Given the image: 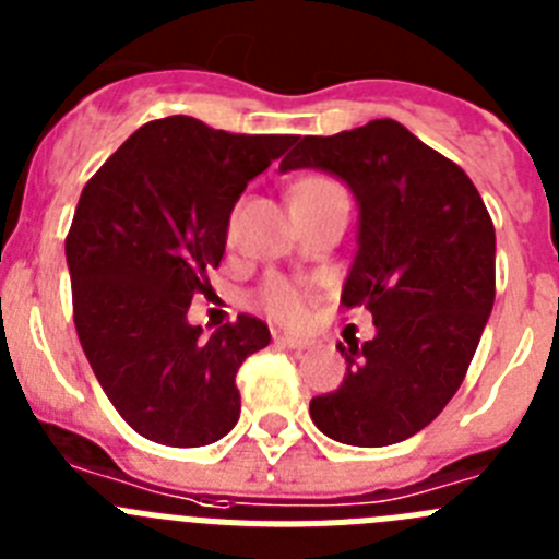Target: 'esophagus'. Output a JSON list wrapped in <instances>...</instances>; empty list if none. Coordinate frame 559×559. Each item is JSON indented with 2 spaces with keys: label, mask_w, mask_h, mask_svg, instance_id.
Returning <instances> with one entry per match:
<instances>
[{
  "label": "esophagus",
  "mask_w": 559,
  "mask_h": 559,
  "mask_svg": "<svg viewBox=\"0 0 559 559\" xmlns=\"http://www.w3.org/2000/svg\"><path fill=\"white\" fill-rule=\"evenodd\" d=\"M274 341H276V344H283V347H290V349L308 347V341L299 338V335H288V333H274Z\"/></svg>",
  "instance_id": "obj_1"
}]
</instances>
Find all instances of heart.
<instances>
[{
	"label": "heart",
	"instance_id": "1",
	"mask_svg": "<svg viewBox=\"0 0 559 559\" xmlns=\"http://www.w3.org/2000/svg\"><path fill=\"white\" fill-rule=\"evenodd\" d=\"M335 181L324 179V176H308L290 190V201L308 199V195H319V192L335 190ZM257 302L265 313L280 324H299L305 319V290L296 283L285 280V276H271L265 280L263 288L257 290Z\"/></svg>",
	"mask_w": 559,
	"mask_h": 559
}]
</instances>
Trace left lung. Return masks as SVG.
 Wrapping results in <instances>:
<instances>
[{"instance_id": "left-lung-1", "label": "left lung", "mask_w": 559, "mask_h": 559, "mask_svg": "<svg viewBox=\"0 0 559 559\" xmlns=\"http://www.w3.org/2000/svg\"><path fill=\"white\" fill-rule=\"evenodd\" d=\"M296 167L353 190L358 251L341 305L367 308L378 330L338 344L344 383L310 400V417L344 445H394L437 419L476 355L496 302L490 212L456 162L394 120L302 136L280 170Z\"/></svg>"}]
</instances>
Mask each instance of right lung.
<instances>
[{
    "instance_id": "1",
    "label": "right lung",
    "mask_w": 559,
    "mask_h": 559,
    "mask_svg": "<svg viewBox=\"0 0 559 559\" xmlns=\"http://www.w3.org/2000/svg\"><path fill=\"white\" fill-rule=\"evenodd\" d=\"M294 142L176 114L133 131L83 187L67 235L78 338L111 406L151 442L210 445L240 417L235 374L269 347V328L240 313L206 335L187 310L212 290L240 192Z\"/></svg>"
}]
</instances>
